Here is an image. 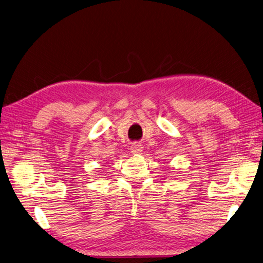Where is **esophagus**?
<instances>
[{
  "instance_id": "esophagus-1",
  "label": "esophagus",
  "mask_w": 263,
  "mask_h": 263,
  "mask_svg": "<svg viewBox=\"0 0 263 263\" xmlns=\"http://www.w3.org/2000/svg\"><path fill=\"white\" fill-rule=\"evenodd\" d=\"M142 152H143L142 144H140V143L132 144V146H131V153L132 154H134V156H139V154H141Z\"/></svg>"
}]
</instances>
